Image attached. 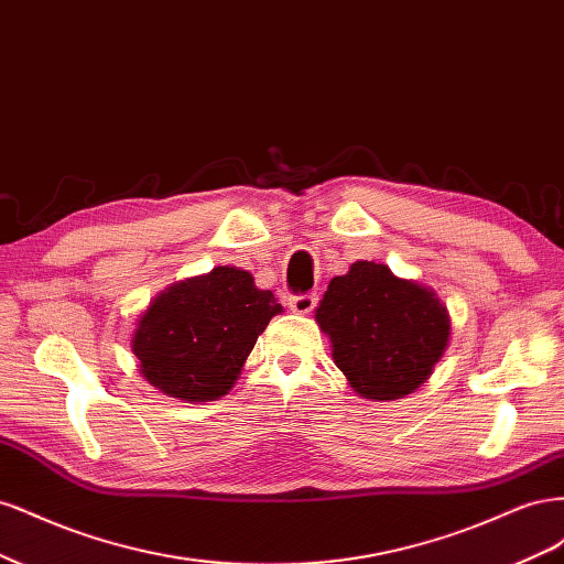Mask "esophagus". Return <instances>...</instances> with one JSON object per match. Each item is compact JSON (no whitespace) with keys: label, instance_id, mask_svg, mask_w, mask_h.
I'll list each match as a JSON object with an SVG mask.
<instances>
[{"label":"esophagus","instance_id":"1","mask_svg":"<svg viewBox=\"0 0 564 564\" xmlns=\"http://www.w3.org/2000/svg\"><path fill=\"white\" fill-rule=\"evenodd\" d=\"M315 305H317V294H296V296L289 299V308H292L299 315L313 313Z\"/></svg>","mask_w":564,"mask_h":564}]
</instances>
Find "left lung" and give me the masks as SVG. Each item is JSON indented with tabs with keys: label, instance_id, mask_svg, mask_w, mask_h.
<instances>
[{
	"label": "left lung",
	"instance_id": "left-lung-1",
	"mask_svg": "<svg viewBox=\"0 0 564 564\" xmlns=\"http://www.w3.org/2000/svg\"><path fill=\"white\" fill-rule=\"evenodd\" d=\"M315 319L357 395L398 400L433 373L449 340V315L433 292L388 265L357 261L334 278Z\"/></svg>",
	"mask_w": 564,
	"mask_h": 564
}]
</instances>
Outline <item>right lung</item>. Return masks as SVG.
<instances>
[{"mask_svg": "<svg viewBox=\"0 0 564 564\" xmlns=\"http://www.w3.org/2000/svg\"><path fill=\"white\" fill-rule=\"evenodd\" d=\"M282 305L256 289L247 270L218 265L169 286L141 317L131 350L141 373L178 400L207 402L232 388L242 365Z\"/></svg>", "mask_w": 564, "mask_h": 564, "instance_id": "add662e5", "label": "right lung"}]
</instances>
